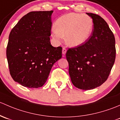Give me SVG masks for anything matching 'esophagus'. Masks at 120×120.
<instances>
[{
    "label": "esophagus",
    "instance_id": "34e87169",
    "mask_svg": "<svg viewBox=\"0 0 120 120\" xmlns=\"http://www.w3.org/2000/svg\"><path fill=\"white\" fill-rule=\"evenodd\" d=\"M66 52V49H65V48L64 47L62 49V54L63 55H65Z\"/></svg>",
    "mask_w": 120,
    "mask_h": 120
}]
</instances>
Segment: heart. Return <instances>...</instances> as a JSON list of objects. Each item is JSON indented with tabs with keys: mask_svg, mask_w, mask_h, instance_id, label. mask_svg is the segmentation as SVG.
<instances>
[{
	"mask_svg": "<svg viewBox=\"0 0 120 120\" xmlns=\"http://www.w3.org/2000/svg\"><path fill=\"white\" fill-rule=\"evenodd\" d=\"M55 27L52 28V36L59 43L65 36V41L71 47L84 43L90 38L93 29V21L87 15L69 13L56 20Z\"/></svg>",
	"mask_w": 120,
	"mask_h": 120,
	"instance_id": "b5f03b06",
	"label": "heart"
}]
</instances>
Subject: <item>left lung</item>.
<instances>
[{
  "mask_svg": "<svg viewBox=\"0 0 120 120\" xmlns=\"http://www.w3.org/2000/svg\"><path fill=\"white\" fill-rule=\"evenodd\" d=\"M87 14L93 19L94 28L81 45L70 48L66 54L73 84L84 90H92L107 80L116 59L115 38L101 16Z\"/></svg>",
  "mask_w": 120,
  "mask_h": 120,
  "instance_id": "8db88e82",
  "label": "left lung"
}]
</instances>
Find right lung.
<instances>
[{
    "mask_svg": "<svg viewBox=\"0 0 120 120\" xmlns=\"http://www.w3.org/2000/svg\"><path fill=\"white\" fill-rule=\"evenodd\" d=\"M53 11H31L11 30L6 49L10 73L23 87L39 88L46 82L54 63L62 57L61 47L50 43Z\"/></svg>",
    "mask_w": 120,
    "mask_h": 120,
    "instance_id": "1",
    "label": "right lung"
}]
</instances>
